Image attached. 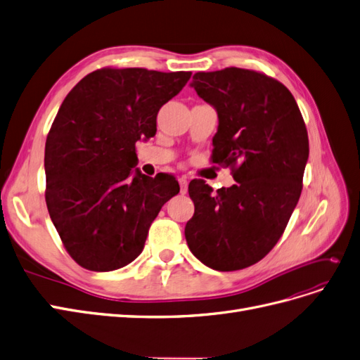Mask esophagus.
<instances>
[{"mask_svg":"<svg viewBox=\"0 0 360 360\" xmlns=\"http://www.w3.org/2000/svg\"><path fill=\"white\" fill-rule=\"evenodd\" d=\"M179 183H180V192L181 193H186L188 192V184H189V177L188 176H181L179 179Z\"/></svg>","mask_w":360,"mask_h":360,"instance_id":"esophagus-1","label":"esophagus"}]
</instances>
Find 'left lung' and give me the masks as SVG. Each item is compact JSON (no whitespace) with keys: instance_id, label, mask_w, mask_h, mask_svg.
<instances>
[{"instance_id":"8db88e82","label":"left lung","mask_w":360,"mask_h":360,"mask_svg":"<svg viewBox=\"0 0 360 360\" xmlns=\"http://www.w3.org/2000/svg\"><path fill=\"white\" fill-rule=\"evenodd\" d=\"M191 86L217 112L213 162L230 167L237 183L213 193L192 180L195 213L184 236L207 267L240 270L270 252L296 209L309 156L307 126L290 90L264 73L198 72Z\"/></svg>"}]
</instances>
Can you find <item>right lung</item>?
<instances>
[{
  "label": "right lung",
  "instance_id": "add662e5",
  "mask_svg": "<svg viewBox=\"0 0 360 360\" xmlns=\"http://www.w3.org/2000/svg\"><path fill=\"white\" fill-rule=\"evenodd\" d=\"M191 72L99 69L63 101L45 146L46 205L69 255L111 271L143 252L148 228L180 188L168 174L135 168V144L156 135L160 108Z\"/></svg>",
  "mask_w": 360,
  "mask_h": 360
}]
</instances>
